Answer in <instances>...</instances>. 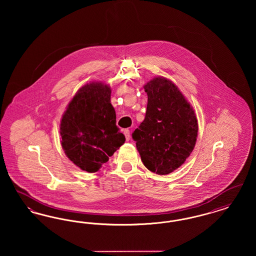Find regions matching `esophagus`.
I'll list each match as a JSON object with an SVG mask.
<instances>
[{
  "label": "esophagus",
  "mask_w": 256,
  "mask_h": 256,
  "mask_svg": "<svg viewBox=\"0 0 256 256\" xmlns=\"http://www.w3.org/2000/svg\"><path fill=\"white\" fill-rule=\"evenodd\" d=\"M124 136H126V141H128V140L130 139V130H124Z\"/></svg>",
  "instance_id": "1"
}]
</instances>
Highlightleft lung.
Segmentation results:
<instances>
[{
    "mask_svg": "<svg viewBox=\"0 0 256 256\" xmlns=\"http://www.w3.org/2000/svg\"><path fill=\"white\" fill-rule=\"evenodd\" d=\"M146 116L132 134L146 169L168 174L180 167L193 152L198 137L195 112L178 86L158 76L144 86Z\"/></svg>",
    "mask_w": 256,
    "mask_h": 256,
    "instance_id": "obj_1",
    "label": "left lung"
}]
</instances>
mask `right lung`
<instances>
[{
    "instance_id": "1",
    "label": "right lung",
    "mask_w": 256,
    "mask_h": 256,
    "mask_svg": "<svg viewBox=\"0 0 256 256\" xmlns=\"http://www.w3.org/2000/svg\"><path fill=\"white\" fill-rule=\"evenodd\" d=\"M110 95L108 84H87L76 92L61 119V146L65 154L88 172L100 170L126 141L116 126Z\"/></svg>"
}]
</instances>
